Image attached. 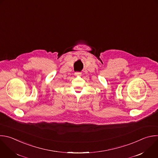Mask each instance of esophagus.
<instances>
[{"label": "esophagus", "instance_id": "obj_1", "mask_svg": "<svg viewBox=\"0 0 158 158\" xmlns=\"http://www.w3.org/2000/svg\"><path fill=\"white\" fill-rule=\"evenodd\" d=\"M74 74H75V76H81V72H76Z\"/></svg>", "mask_w": 158, "mask_h": 158}]
</instances>
